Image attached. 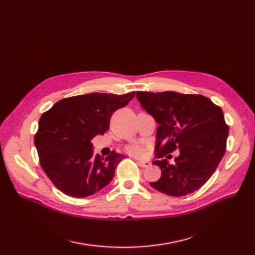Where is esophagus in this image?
Returning <instances> with one entry per match:
<instances>
[{
  "label": "esophagus",
  "mask_w": 255,
  "mask_h": 255,
  "mask_svg": "<svg viewBox=\"0 0 255 255\" xmlns=\"http://www.w3.org/2000/svg\"><path fill=\"white\" fill-rule=\"evenodd\" d=\"M137 164L141 167H148L151 165V163L149 161H144V160H138L137 161Z\"/></svg>",
  "instance_id": "obj_1"
}]
</instances>
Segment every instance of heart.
<instances>
[{"label":"heart","mask_w":255,"mask_h":255,"mask_svg":"<svg viewBox=\"0 0 255 255\" xmlns=\"http://www.w3.org/2000/svg\"><path fill=\"white\" fill-rule=\"evenodd\" d=\"M128 151L132 154H135V155H138L140 153V148L138 145H131L128 148Z\"/></svg>","instance_id":"heart-1"}]
</instances>
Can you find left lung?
I'll return each instance as SVG.
<instances>
[{
    "label": "left lung",
    "mask_w": 255,
    "mask_h": 255,
    "mask_svg": "<svg viewBox=\"0 0 255 255\" xmlns=\"http://www.w3.org/2000/svg\"><path fill=\"white\" fill-rule=\"evenodd\" d=\"M136 98L159 125L156 156L180 151L172 164L166 159L155 160L161 177L150 185L170 196L196 191L215 172L225 153L229 127L222 110L203 95L171 91L136 92Z\"/></svg>",
    "instance_id": "obj_1"
}]
</instances>
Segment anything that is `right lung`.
<instances>
[{
	"label": "right lung",
	"mask_w": 255,
	"mask_h": 255,
	"mask_svg": "<svg viewBox=\"0 0 255 255\" xmlns=\"http://www.w3.org/2000/svg\"><path fill=\"white\" fill-rule=\"evenodd\" d=\"M91 93L58 101L39 120L35 145L46 176L63 193L87 197L109 185L123 154L94 155L91 140L110 128L112 115L134 97Z\"/></svg>",
	"instance_id": "add662e5"
}]
</instances>
